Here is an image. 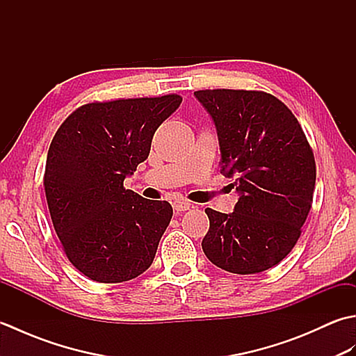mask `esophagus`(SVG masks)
<instances>
[{
    "label": "esophagus",
    "mask_w": 356,
    "mask_h": 356,
    "mask_svg": "<svg viewBox=\"0 0 356 356\" xmlns=\"http://www.w3.org/2000/svg\"><path fill=\"white\" fill-rule=\"evenodd\" d=\"M172 208H174V211H177V213H182V211H186V209L191 208V203L188 202V200H184V199L174 200L172 202Z\"/></svg>",
    "instance_id": "34e87169"
}]
</instances>
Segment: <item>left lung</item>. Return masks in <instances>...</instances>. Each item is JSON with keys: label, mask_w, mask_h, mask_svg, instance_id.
<instances>
[{"label": "left lung", "mask_w": 356, "mask_h": 356, "mask_svg": "<svg viewBox=\"0 0 356 356\" xmlns=\"http://www.w3.org/2000/svg\"><path fill=\"white\" fill-rule=\"evenodd\" d=\"M220 143V171L240 197L232 214L207 208L203 252L217 268L248 275L292 251L312 207L314 151L293 113L260 90H197Z\"/></svg>", "instance_id": "left-lung-1"}]
</instances>
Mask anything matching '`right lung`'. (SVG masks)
<instances>
[{
  "instance_id": "right-lung-1",
  "label": "right lung",
  "mask_w": 356,
  "mask_h": 356,
  "mask_svg": "<svg viewBox=\"0 0 356 356\" xmlns=\"http://www.w3.org/2000/svg\"><path fill=\"white\" fill-rule=\"evenodd\" d=\"M180 102L179 95L88 102L55 133L45 199L67 259L93 282H128L154 260L172 208L125 190L124 179L148 157L159 125Z\"/></svg>"
}]
</instances>
